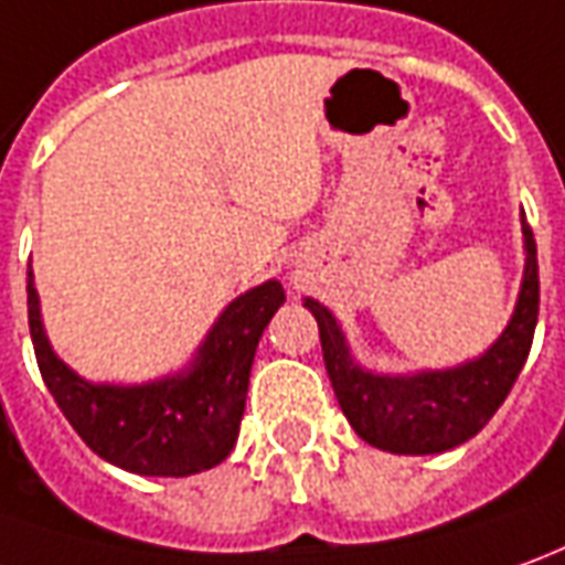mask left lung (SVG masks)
<instances>
[{
  "mask_svg": "<svg viewBox=\"0 0 565 565\" xmlns=\"http://www.w3.org/2000/svg\"><path fill=\"white\" fill-rule=\"evenodd\" d=\"M523 236L526 274L508 329L480 360L449 372H422L412 379L369 375L350 360L344 334L332 313L320 301L307 298L305 307L320 326L322 360L338 406L348 415L356 437L384 452L434 455L455 449L483 430L504 396L511 394L539 322V255L526 221Z\"/></svg>",
  "mask_w": 565,
  "mask_h": 565,
  "instance_id": "left-lung-1",
  "label": "left lung"
}]
</instances>
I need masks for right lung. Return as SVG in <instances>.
I'll return each instance as SVG.
<instances>
[{"label": "right lung", "mask_w": 565, "mask_h": 565, "mask_svg": "<svg viewBox=\"0 0 565 565\" xmlns=\"http://www.w3.org/2000/svg\"><path fill=\"white\" fill-rule=\"evenodd\" d=\"M282 301L286 291L274 279L239 295L209 332L190 375L143 387H95L49 348L33 274L26 270L30 338L45 387L92 452L141 477H190L231 455L255 348Z\"/></svg>", "instance_id": "obj_1"}]
</instances>
